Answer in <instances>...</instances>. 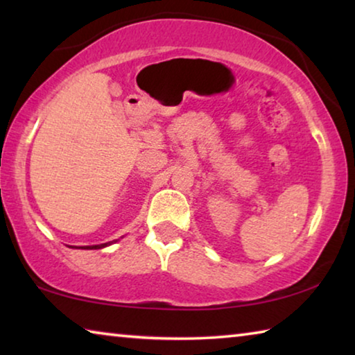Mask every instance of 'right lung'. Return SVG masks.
Wrapping results in <instances>:
<instances>
[{
  "label": "right lung",
  "mask_w": 355,
  "mask_h": 355,
  "mask_svg": "<svg viewBox=\"0 0 355 355\" xmlns=\"http://www.w3.org/2000/svg\"><path fill=\"white\" fill-rule=\"evenodd\" d=\"M119 239H114V241H110V243H103V244H94V245H69V248H73V249H86V250H94V249H103V248H107V245H111L114 243H117Z\"/></svg>",
  "instance_id": "1"
}]
</instances>
